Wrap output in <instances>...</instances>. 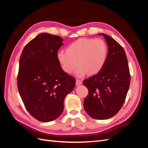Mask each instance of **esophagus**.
<instances>
[{
    "label": "esophagus",
    "instance_id": "34e87169",
    "mask_svg": "<svg viewBox=\"0 0 148 148\" xmlns=\"http://www.w3.org/2000/svg\"><path fill=\"white\" fill-rule=\"evenodd\" d=\"M82 84V81L81 79H76V85H77V86H78V85H80Z\"/></svg>",
    "mask_w": 148,
    "mask_h": 148
}]
</instances>
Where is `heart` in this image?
I'll list each match as a JSON object with an SVG mask.
<instances>
[{"mask_svg":"<svg viewBox=\"0 0 148 148\" xmlns=\"http://www.w3.org/2000/svg\"><path fill=\"white\" fill-rule=\"evenodd\" d=\"M108 54V48L101 39L81 38L71 43L66 52H58V62L65 72L71 73L78 65L75 75L82 77L88 72L95 75L104 67Z\"/></svg>","mask_w":148,"mask_h":148,"instance_id":"heart-1","label":"heart"}]
</instances>
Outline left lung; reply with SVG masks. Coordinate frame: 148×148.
<instances>
[{
    "label": "left lung",
    "mask_w": 148,
    "mask_h": 148,
    "mask_svg": "<svg viewBox=\"0 0 148 148\" xmlns=\"http://www.w3.org/2000/svg\"><path fill=\"white\" fill-rule=\"evenodd\" d=\"M106 39L108 54L99 73L84 79L88 89L84 108L91 117L97 120L112 117L122 107L130 83V74L123 47L110 36L100 33Z\"/></svg>",
    "instance_id": "obj_1"
}]
</instances>
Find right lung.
<instances>
[{"label":"right lung","mask_w":148,"mask_h":148,"mask_svg":"<svg viewBox=\"0 0 148 148\" xmlns=\"http://www.w3.org/2000/svg\"><path fill=\"white\" fill-rule=\"evenodd\" d=\"M62 41L59 36L41 33L26 44L20 58L18 89L26 109L40 122L59 117L65 96L75 86V78L57 60Z\"/></svg>","instance_id":"right-lung-1"}]
</instances>
